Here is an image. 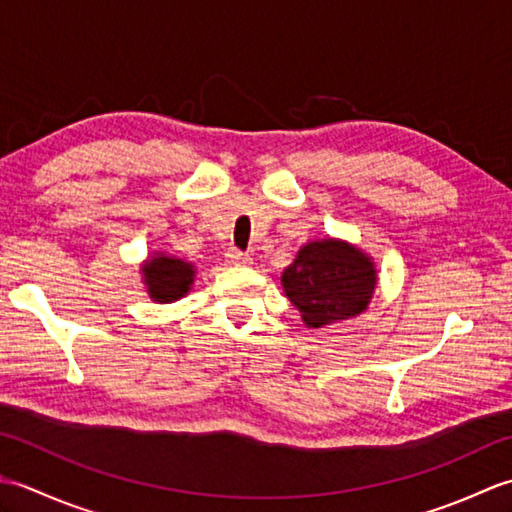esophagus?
<instances>
[{
    "label": "esophagus",
    "instance_id": "1",
    "mask_svg": "<svg viewBox=\"0 0 512 512\" xmlns=\"http://www.w3.org/2000/svg\"><path fill=\"white\" fill-rule=\"evenodd\" d=\"M226 262L235 264V266H250V264H253V257H250L248 253H242V250L231 248L226 253Z\"/></svg>",
    "mask_w": 512,
    "mask_h": 512
}]
</instances>
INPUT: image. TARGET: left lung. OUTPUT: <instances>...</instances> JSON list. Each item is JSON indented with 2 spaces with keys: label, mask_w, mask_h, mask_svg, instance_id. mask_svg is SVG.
<instances>
[{
  "label": "left lung",
  "mask_w": 512,
  "mask_h": 512,
  "mask_svg": "<svg viewBox=\"0 0 512 512\" xmlns=\"http://www.w3.org/2000/svg\"><path fill=\"white\" fill-rule=\"evenodd\" d=\"M378 270L372 255L345 239L323 237L303 244L281 286L306 328H325L363 314L374 297Z\"/></svg>",
  "instance_id": "left-lung-1"
}]
</instances>
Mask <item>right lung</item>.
Listing matches in <instances>:
<instances>
[{"instance_id": "1", "label": "right lung", "mask_w": 512, "mask_h": 512, "mask_svg": "<svg viewBox=\"0 0 512 512\" xmlns=\"http://www.w3.org/2000/svg\"><path fill=\"white\" fill-rule=\"evenodd\" d=\"M147 295L156 303H173L189 295L195 281V266L187 259L154 253L140 264Z\"/></svg>"}]
</instances>
